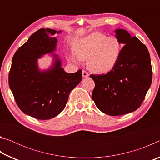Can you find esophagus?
<instances>
[{"label":"esophagus","mask_w":160,"mask_h":160,"mask_svg":"<svg viewBox=\"0 0 160 160\" xmlns=\"http://www.w3.org/2000/svg\"><path fill=\"white\" fill-rule=\"evenodd\" d=\"M82 76L84 78H87L89 76V73L87 71H85V70H82Z\"/></svg>","instance_id":"1"}]
</instances>
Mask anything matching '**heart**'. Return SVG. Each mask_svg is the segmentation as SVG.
<instances>
[{
    "label": "heart",
    "instance_id": "heart-1",
    "mask_svg": "<svg viewBox=\"0 0 160 160\" xmlns=\"http://www.w3.org/2000/svg\"><path fill=\"white\" fill-rule=\"evenodd\" d=\"M122 46L116 37L92 32L75 40L70 54L72 61L88 60V68L97 73H107L117 64Z\"/></svg>",
    "mask_w": 160,
    "mask_h": 160
}]
</instances>
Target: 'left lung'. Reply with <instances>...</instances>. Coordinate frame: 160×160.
<instances>
[{
	"mask_svg": "<svg viewBox=\"0 0 160 160\" xmlns=\"http://www.w3.org/2000/svg\"><path fill=\"white\" fill-rule=\"evenodd\" d=\"M123 47L116 66L107 74L90 75L95 83L92 97L97 107L110 116L137 110L151 85L152 70L147 47L124 29L115 30Z\"/></svg>",
	"mask_w": 160,
	"mask_h": 160,
	"instance_id": "1",
	"label": "left lung"
}]
</instances>
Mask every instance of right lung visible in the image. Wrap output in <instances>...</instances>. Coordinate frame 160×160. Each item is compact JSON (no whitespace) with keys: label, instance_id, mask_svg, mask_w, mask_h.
Here are the masks:
<instances>
[{"label":"right lung","instance_id":"obj_1","mask_svg":"<svg viewBox=\"0 0 160 160\" xmlns=\"http://www.w3.org/2000/svg\"><path fill=\"white\" fill-rule=\"evenodd\" d=\"M56 31L40 29L13 56L8 76L10 90L22 112L39 120H47L64 109L69 94L82 80V70L67 73L58 56L48 70H40L38 58L56 50Z\"/></svg>","mask_w":160,"mask_h":160}]
</instances>
